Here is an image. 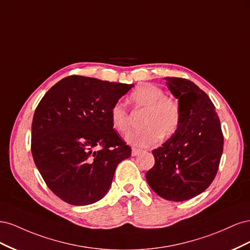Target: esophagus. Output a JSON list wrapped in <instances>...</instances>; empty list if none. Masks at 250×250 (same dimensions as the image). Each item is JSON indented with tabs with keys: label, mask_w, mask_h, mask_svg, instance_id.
<instances>
[{
	"label": "esophagus",
	"mask_w": 250,
	"mask_h": 250,
	"mask_svg": "<svg viewBox=\"0 0 250 250\" xmlns=\"http://www.w3.org/2000/svg\"><path fill=\"white\" fill-rule=\"evenodd\" d=\"M143 152H145V151H143V150H141V149H135V148H133L132 151H131V155H132V156H137V155H140V154L143 153Z\"/></svg>",
	"instance_id": "1"
}]
</instances>
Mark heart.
I'll use <instances>...</instances> for the list:
<instances>
[{"mask_svg":"<svg viewBox=\"0 0 250 250\" xmlns=\"http://www.w3.org/2000/svg\"><path fill=\"white\" fill-rule=\"evenodd\" d=\"M129 100L134 107L145 109L142 120L143 129L128 134L126 138L131 146H153L162 137L168 138L176 131L180 119L178 103L173 98L165 96L162 88L151 83H144L130 94ZM109 115L111 124L118 132L126 134L130 130V116L122 102L113 104Z\"/></svg>","mask_w":250,"mask_h":250,"instance_id":"obj_1","label":"heart"}]
</instances>
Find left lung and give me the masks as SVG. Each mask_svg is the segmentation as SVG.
Returning a JSON list of instances; mask_svg holds the SVG:
<instances>
[{
    "mask_svg": "<svg viewBox=\"0 0 250 250\" xmlns=\"http://www.w3.org/2000/svg\"><path fill=\"white\" fill-rule=\"evenodd\" d=\"M178 99L179 124L162 147L152 151L155 164L146 173L150 188L162 198L185 201L213 183L223 151L220 120L208 96L194 82L166 77Z\"/></svg>",
    "mask_w": 250,
    "mask_h": 250,
    "instance_id": "8db88e82",
    "label": "left lung"
}]
</instances>
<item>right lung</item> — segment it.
<instances>
[{"mask_svg": "<svg viewBox=\"0 0 250 250\" xmlns=\"http://www.w3.org/2000/svg\"><path fill=\"white\" fill-rule=\"evenodd\" d=\"M133 84L69 76L37 105L31 151L50 190L73 206H87L109 190L117 166L131 154L113 129L110 108Z\"/></svg>", "mask_w": 250, "mask_h": 250, "instance_id": "add662e5", "label": "right lung"}]
</instances>
